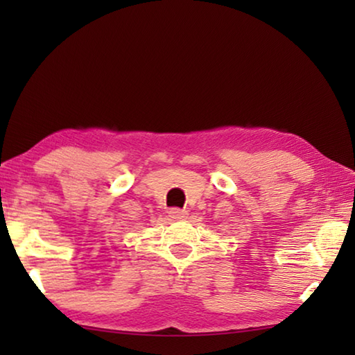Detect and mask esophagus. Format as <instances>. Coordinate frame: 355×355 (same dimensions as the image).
Instances as JSON below:
<instances>
[{
	"label": "esophagus",
	"mask_w": 355,
	"mask_h": 355,
	"mask_svg": "<svg viewBox=\"0 0 355 355\" xmlns=\"http://www.w3.org/2000/svg\"><path fill=\"white\" fill-rule=\"evenodd\" d=\"M167 213H169L172 219H177V220L186 218V211H184V209H180V208H171Z\"/></svg>",
	"instance_id": "1"
}]
</instances>
